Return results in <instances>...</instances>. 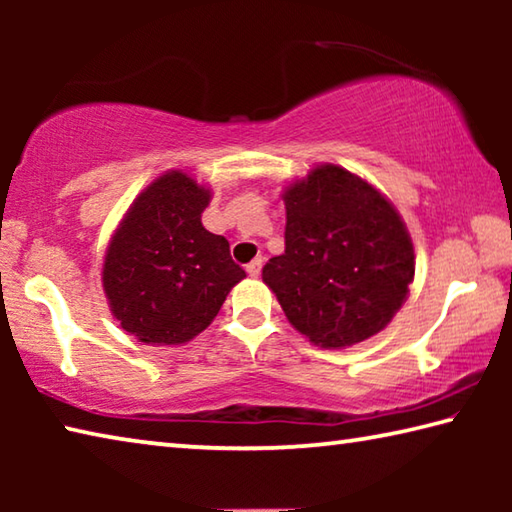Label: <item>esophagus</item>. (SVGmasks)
I'll return each instance as SVG.
<instances>
[{"label": "esophagus", "mask_w": 512, "mask_h": 512, "mask_svg": "<svg viewBox=\"0 0 512 512\" xmlns=\"http://www.w3.org/2000/svg\"><path fill=\"white\" fill-rule=\"evenodd\" d=\"M262 264H264L262 257H255L253 262H250V264L246 266V273H248L250 277H257L259 273H262Z\"/></svg>", "instance_id": "1"}]
</instances>
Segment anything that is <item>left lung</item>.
<instances>
[{
    "instance_id": "1",
    "label": "left lung",
    "mask_w": 512,
    "mask_h": 512,
    "mask_svg": "<svg viewBox=\"0 0 512 512\" xmlns=\"http://www.w3.org/2000/svg\"><path fill=\"white\" fill-rule=\"evenodd\" d=\"M284 255L262 277L289 323L339 350L391 323L409 296L413 244L402 216L366 180L320 164L284 192Z\"/></svg>"
}]
</instances>
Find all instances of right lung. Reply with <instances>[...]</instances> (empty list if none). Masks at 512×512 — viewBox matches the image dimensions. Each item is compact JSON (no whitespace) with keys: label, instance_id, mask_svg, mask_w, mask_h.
<instances>
[{"label":"right lung","instance_id":"right-lung-1","mask_svg":"<svg viewBox=\"0 0 512 512\" xmlns=\"http://www.w3.org/2000/svg\"><path fill=\"white\" fill-rule=\"evenodd\" d=\"M205 189L169 171L135 198L108 246L103 291L112 316L137 341L180 345L219 314L246 271L232 262L228 239L207 232Z\"/></svg>","mask_w":512,"mask_h":512}]
</instances>
